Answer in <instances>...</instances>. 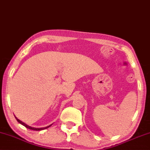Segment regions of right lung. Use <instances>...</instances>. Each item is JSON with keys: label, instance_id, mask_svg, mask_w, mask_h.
Wrapping results in <instances>:
<instances>
[{"label": "right lung", "instance_id": "add662e5", "mask_svg": "<svg viewBox=\"0 0 150 150\" xmlns=\"http://www.w3.org/2000/svg\"><path fill=\"white\" fill-rule=\"evenodd\" d=\"M15 117H16V119L17 120V121H18V122H19V123L21 124H22V125H23V126H24L25 127L27 128H28V129H30V130H44V129H47V128L50 127V126H51L52 125V124H50V125H49V126H46V127H43V128H35V127H32V126H30L27 125V124H25L24 122H23L21 121V120L18 119V118H17L16 116H15Z\"/></svg>", "mask_w": 150, "mask_h": 150}]
</instances>
